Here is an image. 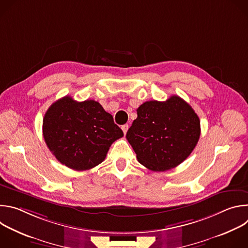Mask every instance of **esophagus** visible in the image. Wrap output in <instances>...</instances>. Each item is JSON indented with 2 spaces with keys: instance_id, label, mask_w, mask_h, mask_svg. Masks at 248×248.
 <instances>
[{
  "instance_id": "1",
  "label": "esophagus",
  "mask_w": 248,
  "mask_h": 248,
  "mask_svg": "<svg viewBox=\"0 0 248 248\" xmlns=\"http://www.w3.org/2000/svg\"><path fill=\"white\" fill-rule=\"evenodd\" d=\"M121 127H122V129H123L124 133L125 134V133L127 132V129H128V125H127V124H124V125H122Z\"/></svg>"
}]
</instances>
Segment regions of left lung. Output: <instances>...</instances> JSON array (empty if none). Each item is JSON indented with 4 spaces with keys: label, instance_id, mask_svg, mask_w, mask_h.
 Returning <instances> with one entry per match:
<instances>
[{
    "label": "left lung",
    "instance_id": "left-lung-1",
    "mask_svg": "<svg viewBox=\"0 0 248 248\" xmlns=\"http://www.w3.org/2000/svg\"><path fill=\"white\" fill-rule=\"evenodd\" d=\"M136 111L126 139L141 165L165 171L190 155L200 137V121L184 99L172 95L165 102L147 101Z\"/></svg>",
    "mask_w": 248,
    "mask_h": 248
}]
</instances>
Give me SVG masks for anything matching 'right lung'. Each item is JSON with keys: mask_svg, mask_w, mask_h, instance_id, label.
<instances>
[{"mask_svg": "<svg viewBox=\"0 0 248 248\" xmlns=\"http://www.w3.org/2000/svg\"><path fill=\"white\" fill-rule=\"evenodd\" d=\"M43 136L60 163L75 170H86L105 160L112 143L124 132L100 103L78 102L64 96L46 112Z\"/></svg>", "mask_w": 248, "mask_h": 248, "instance_id": "1", "label": "right lung"}]
</instances>
